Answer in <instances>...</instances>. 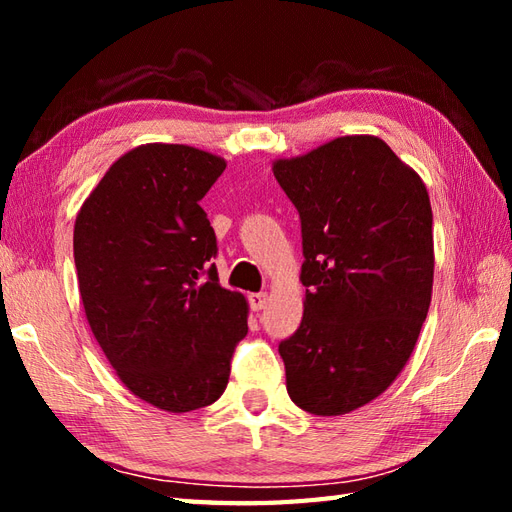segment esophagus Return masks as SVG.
Listing matches in <instances>:
<instances>
[{"label":"esophagus","mask_w":512,"mask_h":512,"mask_svg":"<svg viewBox=\"0 0 512 512\" xmlns=\"http://www.w3.org/2000/svg\"><path fill=\"white\" fill-rule=\"evenodd\" d=\"M248 301H250V308H253L255 312H259V310L266 308L268 295H266V292H253V295L248 297Z\"/></svg>","instance_id":"esophagus-1"}]
</instances>
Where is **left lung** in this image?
Instances as JSON below:
<instances>
[{
	"mask_svg": "<svg viewBox=\"0 0 512 512\" xmlns=\"http://www.w3.org/2000/svg\"><path fill=\"white\" fill-rule=\"evenodd\" d=\"M273 173L301 217L303 319L279 354L286 389L314 416H343L394 383L433 288L427 187L372 134L334 138Z\"/></svg>",
	"mask_w": 512,
	"mask_h": 512,
	"instance_id": "obj_1",
	"label": "left lung"
}]
</instances>
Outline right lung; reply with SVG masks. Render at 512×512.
<instances>
[{"label": "right lung", "instance_id": "1", "mask_svg": "<svg viewBox=\"0 0 512 512\" xmlns=\"http://www.w3.org/2000/svg\"><path fill=\"white\" fill-rule=\"evenodd\" d=\"M224 169L222 156L189 145H138L76 213L85 319L121 383L162 411L220 398L248 332V301L217 281L215 233L200 206Z\"/></svg>", "mask_w": 512, "mask_h": 512}]
</instances>
